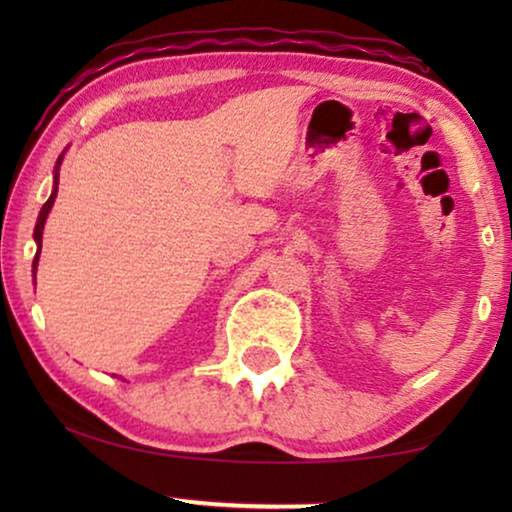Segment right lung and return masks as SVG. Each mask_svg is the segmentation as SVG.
I'll return each mask as SVG.
<instances>
[{
  "mask_svg": "<svg viewBox=\"0 0 512 512\" xmlns=\"http://www.w3.org/2000/svg\"><path fill=\"white\" fill-rule=\"evenodd\" d=\"M62 156H65V151H62ZM62 156L58 158V163H55L53 193H51V198L46 200V205L41 207V212H39V219H37V226H34V240H37V244H39V251H41V235H44V223H46V216H48V212H51V207H53V202H55V195H58V181H60V165H62ZM39 251H37V256H34V270H37Z\"/></svg>",
  "mask_w": 512,
  "mask_h": 512,
  "instance_id": "right-lung-1",
  "label": "right lung"
}]
</instances>
